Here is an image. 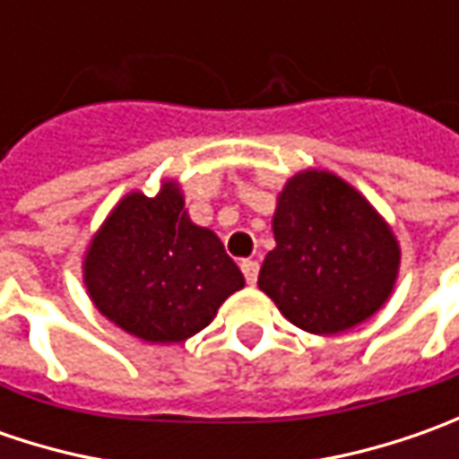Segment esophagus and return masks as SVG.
Wrapping results in <instances>:
<instances>
[{
	"label": "esophagus",
	"mask_w": 459,
	"mask_h": 459,
	"mask_svg": "<svg viewBox=\"0 0 459 459\" xmlns=\"http://www.w3.org/2000/svg\"><path fill=\"white\" fill-rule=\"evenodd\" d=\"M239 268H242V273H245V281L253 286L257 281V271H260V265H257V260H253V257H247V260H242L239 263Z\"/></svg>",
	"instance_id": "esophagus-1"
}]
</instances>
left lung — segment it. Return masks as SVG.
Returning a JSON list of instances; mask_svg holds the SVG:
<instances>
[{
	"mask_svg": "<svg viewBox=\"0 0 459 459\" xmlns=\"http://www.w3.org/2000/svg\"><path fill=\"white\" fill-rule=\"evenodd\" d=\"M275 247L257 286L304 332L340 334L391 299L401 245L378 209L332 170L293 173L275 199Z\"/></svg>",
	"mask_w": 459,
	"mask_h": 459,
	"instance_id": "8db88e82",
	"label": "left lung"
}]
</instances>
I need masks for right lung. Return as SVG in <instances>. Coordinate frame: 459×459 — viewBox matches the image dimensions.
<instances>
[{
	"label": "right lung",
	"mask_w": 459,
	"mask_h": 459,
	"mask_svg": "<svg viewBox=\"0 0 459 459\" xmlns=\"http://www.w3.org/2000/svg\"><path fill=\"white\" fill-rule=\"evenodd\" d=\"M181 186L125 194L83 253V286L112 325L151 344L186 342L245 286L221 239L194 224Z\"/></svg>",
	"instance_id": "add662e5"
}]
</instances>
